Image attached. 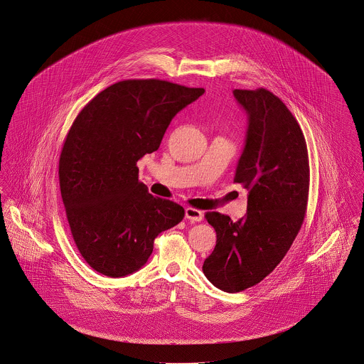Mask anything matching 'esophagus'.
Returning a JSON list of instances; mask_svg holds the SVG:
<instances>
[{
    "instance_id": "34e87169",
    "label": "esophagus",
    "mask_w": 364,
    "mask_h": 364,
    "mask_svg": "<svg viewBox=\"0 0 364 364\" xmlns=\"http://www.w3.org/2000/svg\"><path fill=\"white\" fill-rule=\"evenodd\" d=\"M186 219L191 222H200L203 219V213L194 208H187L186 209Z\"/></svg>"
}]
</instances>
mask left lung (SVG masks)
I'll return each instance as SVG.
<instances>
[{
	"instance_id": "1",
	"label": "left lung",
	"mask_w": 364,
	"mask_h": 364,
	"mask_svg": "<svg viewBox=\"0 0 364 364\" xmlns=\"http://www.w3.org/2000/svg\"><path fill=\"white\" fill-rule=\"evenodd\" d=\"M232 94L248 116L234 177L248 190L247 215L237 222L219 212L205 215L218 240L202 266L225 292L256 285L287 255L305 219L310 174L305 136L280 98L266 88Z\"/></svg>"
}]
</instances>
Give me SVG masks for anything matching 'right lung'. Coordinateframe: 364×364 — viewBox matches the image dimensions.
I'll list each match as a JSON object with an SVG mask.
<instances>
[{
  "label": "right lung",
  "instance_id": "1",
  "mask_svg": "<svg viewBox=\"0 0 364 364\" xmlns=\"http://www.w3.org/2000/svg\"><path fill=\"white\" fill-rule=\"evenodd\" d=\"M203 92L158 79L123 80L75 119L59 158V186L75 244L95 272L116 279L140 270L154 240L183 220V206L139 181L137 162Z\"/></svg>",
  "mask_w": 364,
  "mask_h": 364
}]
</instances>
